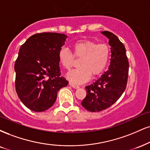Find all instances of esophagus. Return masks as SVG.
<instances>
[{
    "label": "esophagus",
    "mask_w": 150,
    "mask_h": 150,
    "mask_svg": "<svg viewBox=\"0 0 150 150\" xmlns=\"http://www.w3.org/2000/svg\"><path fill=\"white\" fill-rule=\"evenodd\" d=\"M69 85L71 86L72 87L75 88V89H78V88H80V86H79L78 85H76V84H73V83H71V82H69Z\"/></svg>",
    "instance_id": "esophagus-1"
}]
</instances>
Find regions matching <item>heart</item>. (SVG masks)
Masks as SVG:
<instances>
[{
	"label": "heart",
	"instance_id": "heart-1",
	"mask_svg": "<svg viewBox=\"0 0 150 150\" xmlns=\"http://www.w3.org/2000/svg\"><path fill=\"white\" fill-rule=\"evenodd\" d=\"M75 57L80 58L79 68L67 74V77L72 82L81 84L87 81L91 75H98L107 65L110 57V48L106 43H98L91 40H80L73 45ZM59 60L61 66L67 70L73 67L74 57L67 48L59 51Z\"/></svg>",
	"mask_w": 150,
	"mask_h": 150
}]
</instances>
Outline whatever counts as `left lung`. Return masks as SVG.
<instances>
[{"instance_id":"obj_1","label":"left lung","mask_w":150,"mask_h":150,"mask_svg":"<svg viewBox=\"0 0 150 150\" xmlns=\"http://www.w3.org/2000/svg\"><path fill=\"white\" fill-rule=\"evenodd\" d=\"M109 39L110 65L107 71L94 82L86 86V96L81 103L90 112H100L110 107L126 89L129 64L124 44L111 32H101Z\"/></svg>"}]
</instances>
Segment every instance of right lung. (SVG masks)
Returning a JSON list of instances; mask_svg holds the SVG:
<instances>
[{
  "instance_id": "obj_1",
  "label": "right lung",
  "mask_w": 150,
  "mask_h": 150,
  "mask_svg": "<svg viewBox=\"0 0 150 150\" xmlns=\"http://www.w3.org/2000/svg\"><path fill=\"white\" fill-rule=\"evenodd\" d=\"M67 35L57 33L30 36L19 49L14 64L15 89L21 101L34 112L53 105L68 82L61 76L59 53Z\"/></svg>"
}]
</instances>
